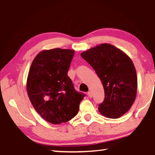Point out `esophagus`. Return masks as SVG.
<instances>
[{
	"mask_svg": "<svg viewBox=\"0 0 155 155\" xmlns=\"http://www.w3.org/2000/svg\"><path fill=\"white\" fill-rule=\"evenodd\" d=\"M87 95H88L89 97H93V94L91 91H89L88 93H87Z\"/></svg>",
	"mask_w": 155,
	"mask_h": 155,
	"instance_id": "1",
	"label": "esophagus"
}]
</instances>
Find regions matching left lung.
Here are the masks:
<instances>
[{
	"mask_svg": "<svg viewBox=\"0 0 155 155\" xmlns=\"http://www.w3.org/2000/svg\"><path fill=\"white\" fill-rule=\"evenodd\" d=\"M96 72L104 89V101L98 110L103 116L118 119L124 115L136 100L137 78L131 58L117 47L108 43L81 53Z\"/></svg>",
	"mask_w": 155,
	"mask_h": 155,
	"instance_id": "left-lung-1",
	"label": "left lung"
}]
</instances>
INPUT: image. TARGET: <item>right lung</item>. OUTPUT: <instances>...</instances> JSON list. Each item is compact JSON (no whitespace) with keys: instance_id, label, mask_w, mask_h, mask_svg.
Returning a JSON list of instances; mask_svg holds the SVG:
<instances>
[{"instance_id":"add662e5","label":"right lung","mask_w":155,"mask_h":155,"mask_svg":"<svg viewBox=\"0 0 155 155\" xmlns=\"http://www.w3.org/2000/svg\"><path fill=\"white\" fill-rule=\"evenodd\" d=\"M74 50L55 48L39 52L31 64L26 90L36 111L54 125L77 114L85 95L76 91L68 76Z\"/></svg>"}]
</instances>
